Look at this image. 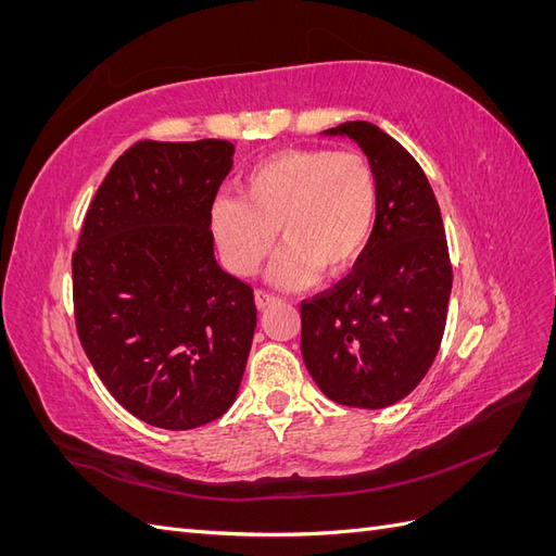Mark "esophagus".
<instances>
[{
	"label": "esophagus",
	"mask_w": 556,
	"mask_h": 556,
	"mask_svg": "<svg viewBox=\"0 0 556 556\" xmlns=\"http://www.w3.org/2000/svg\"><path fill=\"white\" fill-rule=\"evenodd\" d=\"M276 301H278V296H276L274 292H266V290H257V292H255V304H257L260 311H264L266 306L276 304Z\"/></svg>",
	"instance_id": "obj_1"
}]
</instances>
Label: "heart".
I'll return each mask as SVG.
<instances>
[{"label": "heart", "mask_w": 556, "mask_h": 556, "mask_svg": "<svg viewBox=\"0 0 556 556\" xmlns=\"http://www.w3.org/2000/svg\"><path fill=\"white\" fill-rule=\"evenodd\" d=\"M378 217V180L359 153L327 148L288 150L260 162L241 182V197H217L208 225L223 264L252 276L285 248L268 271L282 288H304L315 276L339 274L371 239Z\"/></svg>", "instance_id": "heart-1"}]
</instances>
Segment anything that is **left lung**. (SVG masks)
<instances>
[{
    "label": "left lung",
    "mask_w": 556,
    "mask_h": 556,
    "mask_svg": "<svg viewBox=\"0 0 556 556\" xmlns=\"http://www.w3.org/2000/svg\"><path fill=\"white\" fill-rule=\"evenodd\" d=\"M325 137L355 141L378 180V217L355 268L301 304V355L323 394L378 410L408 396L445 331L452 266L439 201L413 155L374 123Z\"/></svg>",
    "instance_id": "1"
}]
</instances>
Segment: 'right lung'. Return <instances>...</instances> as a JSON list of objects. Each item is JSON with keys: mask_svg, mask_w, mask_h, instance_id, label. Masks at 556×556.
I'll use <instances>...</instances> for the list:
<instances>
[{"mask_svg": "<svg viewBox=\"0 0 556 556\" xmlns=\"http://www.w3.org/2000/svg\"><path fill=\"white\" fill-rule=\"evenodd\" d=\"M233 150L134 143L99 185L72 260L83 350L113 399L160 429L231 408L257 327L255 294L217 264L208 225Z\"/></svg>", "mask_w": 556, "mask_h": 556, "instance_id": "1", "label": "right lung"}]
</instances>
